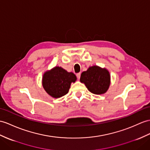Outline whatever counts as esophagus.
Instances as JSON below:
<instances>
[{
	"mask_svg": "<svg viewBox=\"0 0 150 150\" xmlns=\"http://www.w3.org/2000/svg\"><path fill=\"white\" fill-rule=\"evenodd\" d=\"M76 76H77V78L79 79V78H80V76H81V73H80V72L77 73V74H76Z\"/></svg>",
	"mask_w": 150,
	"mask_h": 150,
	"instance_id": "esophagus-1",
	"label": "esophagus"
}]
</instances>
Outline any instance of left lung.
<instances>
[{"instance_id":"1","label":"left lung","mask_w":150,"mask_h":150,"mask_svg":"<svg viewBox=\"0 0 150 150\" xmlns=\"http://www.w3.org/2000/svg\"><path fill=\"white\" fill-rule=\"evenodd\" d=\"M110 78L106 69L93 65L81 73L80 81L85 84L90 92L100 95L108 91L110 85Z\"/></svg>"}]
</instances>
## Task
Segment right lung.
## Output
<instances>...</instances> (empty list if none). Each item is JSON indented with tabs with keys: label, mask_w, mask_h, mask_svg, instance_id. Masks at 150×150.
I'll list each match as a JSON object with an SVG mask.
<instances>
[{
	"label": "right lung",
	"mask_w": 150,
	"mask_h": 150,
	"mask_svg": "<svg viewBox=\"0 0 150 150\" xmlns=\"http://www.w3.org/2000/svg\"><path fill=\"white\" fill-rule=\"evenodd\" d=\"M77 78L72 72H68L61 67L56 66L43 74L42 83L44 89L53 98H60L66 95Z\"/></svg>",
	"instance_id": "obj_1"
}]
</instances>
